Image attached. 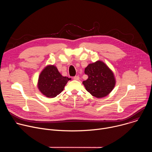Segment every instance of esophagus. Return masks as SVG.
<instances>
[{"label": "esophagus", "instance_id": "34e87169", "mask_svg": "<svg viewBox=\"0 0 152 152\" xmlns=\"http://www.w3.org/2000/svg\"><path fill=\"white\" fill-rule=\"evenodd\" d=\"M73 79L76 80H79V76H75V77H73Z\"/></svg>", "mask_w": 152, "mask_h": 152}]
</instances>
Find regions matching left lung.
<instances>
[{
    "mask_svg": "<svg viewBox=\"0 0 152 152\" xmlns=\"http://www.w3.org/2000/svg\"><path fill=\"white\" fill-rule=\"evenodd\" d=\"M88 78L83 81L88 92L97 98L109 94L115 85V79L111 70L101 61L90 64L85 69Z\"/></svg>",
    "mask_w": 152,
    "mask_h": 152,
    "instance_id": "obj_1",
    "label": "left lung"
}]
</instances>
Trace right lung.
Masks as SVG:
<instances>
[{
	"label": "right lung",
	"instance_id": "right-lung-1",
	"mask_svg": "<svg viewBox=\"0 0 152 152\" xmlns=\"http://www.w3.org/2000/svg\"><path fill=\"white\" fill-rule=\"evenodd\" d=\"M71 78L62 76L57 68L50 65L41 72L38 82L40 92L47 97L53 98L59 94Z\"/></svg>",
	"mask_w": 152,
	"mask_h": 152
}]
</instances>
